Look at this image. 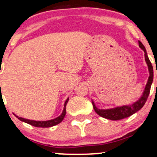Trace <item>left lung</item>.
Returning a JSON list of instances; mask_svg holds the SVG:
<instances>
[{
  "mask_svg": "<svg viewBox=\"0 0 157 157\" xmlns=\"http://www.w3.org/2000/svg\"><path fill=\"white\" fill-rule=\"evenodd\" d=\"M139 46L140 48H142L145 52V60L146 62V64L148 68L149 77L147 79L146 86H145V89H144L143 92H142L141 97L138 99L136 101L131 104L128 105H123L121 106H117V107L111 108V109H100L97 107L95 105L94 102L93 100H91L92 102L93 108L94 109L95 112L97 114L100 115L102 117L108 119V120H122V119L131 116L143 107L145 105V102L147 101V99L148 97L149 93H150V90L151 85H152L153 80H154V69H153L152 64H151L150 60H149L148 57H147L146 49H145L144 45L142 44L140 41H139Z\"/></svg>",
  "mask_w": 157,
  "mask_h": 157,
  "instance_id": "8db88e82",
  "label": "left lung"
}]
</instances>
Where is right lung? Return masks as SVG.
<instances>
[{"mask_svg":"<svg viewBox=\"0 0 157 157\" xmlns=\"http://www.w3.org/2000/svg\"><path fill=\"white\" fill-rule=\"evenodd\" d=\"M69 100V97H68L66 99V100L65 101L64 103V107L63 109L62 113L59 117H56L55 119H52V120H46V121H36V120H28V119H25L23 117H20L17 116L14 113V115L17 117L18 120H21V121L26 122V123L29 124V125L35 126V127H39V128H49V127H52V126H55L57 124L60 123L61 122L63 121L65 117V115H66V105H67V102Z\"/></svg>","mask_w":157,"mask_h":157,"instance_id":"add662e5","label":"right lung"}]
</instances>
